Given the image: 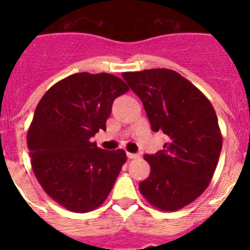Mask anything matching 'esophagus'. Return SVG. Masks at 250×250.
Masks as SVG:
<instances>
[{"label": "esophagus", "instance_id": "1", "mask_svg": "<svg viewBox=\"0 0 250 250\" xmlns=\"http://www.w3.org/2000/svg\"><path fill=\"white\" fill-rule=\"evenodd\" d=\"M126 156H127V158H129V159H138V158H139L138 154H132V152H127Z\"/></svg>", "mask_w": 250, "mask_h": 250}]
</instances>
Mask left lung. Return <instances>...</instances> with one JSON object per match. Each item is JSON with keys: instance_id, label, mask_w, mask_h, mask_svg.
I'll use <instances>...</instances> for the list:
<instances>
[{"instance_id": "8db88e82", "label": "left lung", "mask_w": 250, "mask_h": 250, "mask_svg": "<svg viewBox=\"0 0 250 250\" xmlns=\"http://www.w3.org/2000/svg\"><path fill=\"white\" fill-rule=\"evenodd\" d=\"M143 101L152 131L167 135L164 149L144 155L150 175L139 184L145 199L164 211H176L210 184L223 138L215 110L189 80L169 68L124 72Z\"/></svg>"}]
</instances>
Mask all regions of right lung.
Here are the masks:
<instances>
[{
    "label": "right lung",
    "mask_w": 250,
    "mask_h": 250,
    "mask_svg": "<svg viewBox=\"0 0 250 250\" xmlns=\"http://www.w3.org/2000/svg\"><path fill=\"white\" fill-rule=\"evenodd\" d=\"M127 91L118 76L79 72L40 100L27 131L31 165L46 194L67 210H94L111 191L126 154L106 151L90 139L106 130L112 103Z\"/></svg>",
    "instance_id": "right-lung-1"
}]
</instances>
